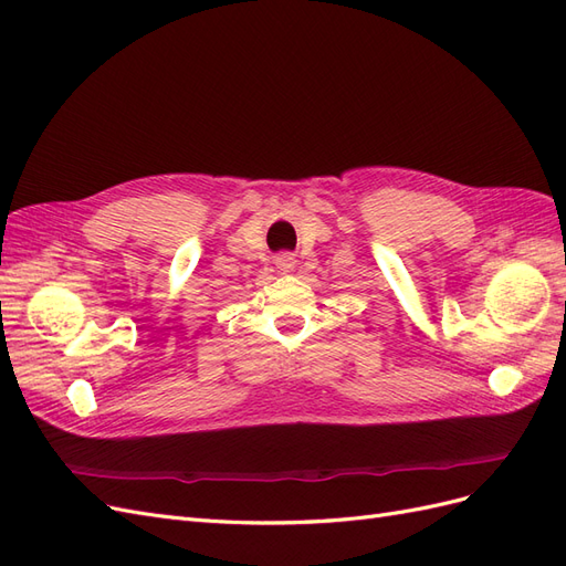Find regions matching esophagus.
I'll return each instance as SVG.
<instances>
[{
	"mask_svg": "<svg viewBox=\"0 0 566 566\" xmlns=\"http://www.w3.org/2000/svg\"><path fill=\"white\" fill-rule=\"evenodd\" d=\"M276 266H279L283 273L293 271V269H295V254H290V252H281V254L276 256Z\"/></svg>",
	"mask_w": 566,
	"mask_h": 566,
	"instance_id": "obj_1",
	"label": "esophagus"
}]
</instances>
